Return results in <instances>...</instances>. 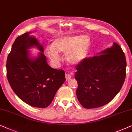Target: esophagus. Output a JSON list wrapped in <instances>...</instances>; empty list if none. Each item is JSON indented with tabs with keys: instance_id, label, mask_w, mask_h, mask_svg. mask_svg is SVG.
Wrapping results in <instances>:
<instances>
[{
	"instance_id": "1",
	"label": "esophagus",
	"mask_w": 132,
	"mask_h": 132,
	"mask_svg": "<svg viewBox=\"0 0 132 132\" xmlns=\"http://www.w3.org/2000/svg\"><path fill=\"white\" fill-rule=\"evenodd\" d=\"M71 74H66V80H69L71 78Z\"/></svg>"
}]
</instances>
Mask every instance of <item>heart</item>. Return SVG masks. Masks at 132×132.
Listing matches in <instances>:
<instances>
[{"instance_id":"b5f03b06","label":"heart","mask_w":132,"mask_h":132,"mask_svg":"<svg viewBox=\"0 0 132 132\" xmlns=\"http://www.w3.org/2000/svg\"><path fill=\"white\" fill-rule=\"evenodd\" d=\"M89 46L90 39L87 36L61 37L54 40L51 46L46 48V53L54 61L60 59L59 53H66L69 62L78 63L86 57Z\"/></svg>"}]
</instances>
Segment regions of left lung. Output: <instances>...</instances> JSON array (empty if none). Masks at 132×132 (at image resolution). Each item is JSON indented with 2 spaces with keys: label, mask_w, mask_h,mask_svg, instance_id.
Wrapping results in <instances>:
<instances>
[{
  "label": "left lung",
  "mask_w": 132,
  "mask_h": 132,
  "mask_svg": "<svg viewBox=\"0 0 132 132\" xmlns=\"http://www.w3.org/2000/svg\"><path fill=\"white\" fill-rule=\"evenodd\" d=\"M100 54L85 58L76 66L77 96L86 109L100 108L111 101L126 78V56L117 43Z\"/></svg>",
  "instance_id": "left-lung-1"
}]
</instances>
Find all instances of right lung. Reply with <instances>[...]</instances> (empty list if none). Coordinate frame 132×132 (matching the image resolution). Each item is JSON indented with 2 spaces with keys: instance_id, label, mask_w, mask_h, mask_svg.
I'll use <instances>...</instances> for the list:
<instances>
[{
  "instance_id": "obj_1",
  "label": "right lung",
  "mask_w": 132,
  "mask_h": 132,
  "mask_svg": "<svg viewBox=\"0 0 132 132\" xmlns=\"http://www.w3.org/2000/svg\"><path fill=\"white\" fill-rule=\"evenodd\" d=\"M29 33L17 37L12 46L6 61L7 78L14 92L23 101L29 106L46 108L66 81L65 72L49 66L43 47ZM34 45L41 52L32 59L27 50Z\"/></svg>"
}]
</instances>
